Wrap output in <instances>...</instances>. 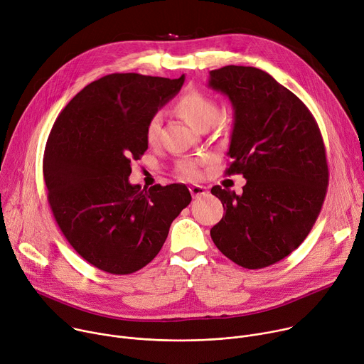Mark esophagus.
Returning <instances> with one entry per match:
<instances>
[{
	"instance_id": "esophagus-1",
	"label": "esophagus",
	"mask_w": 364,
	"mask_h": 364,
	"mask_svg": "<svg viewBox=\"0 0 364 364\" xmlns=\"http://www.w3.org/2000/svg\"><path fill=\"white\" fill-rule=\"evenodd\" d=\"M190 193L193 197H201V196L207 194V188L204 186L193 184V186H190Z\"/></svg>"
}]
</instances>
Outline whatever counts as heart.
Segmentation results:
<instances>
[{"label": "heart", "instance_id": "b5f03b06", "mask_svg": "<svg viewBox=\"0 0 364 364\" xmlns=\"http://www.w3.org/2000/svg\"><path fill=\"white\" fill-rule=\"evenodd\" d=\"M176 111L196 129H207L209 128L218 114L219 108L216 100L204 92L190 90L184 93L176 103ZM161 131V115L154 114L145 127V141L149 145H155L160 139ZM205 159L198 160H183L177 166V171L187 178H198L201 176V166Z\"/></svg>", "mask_w": 364, "mask_h": 364}]
</instances>
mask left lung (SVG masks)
Here are the masks:
<instances>
[{"label":"left lung","mask_w":364,"mask_h":364,"mask_svg":"<svg viewBox=\"0 0 364 364\" xmlns=\"http://www.w3.org/2000/svg\"><path fill=\"white\" fill-rule=\"evenodd\" d=\"M209 86L235 111L226 174L246 178L239 196L212 188L226 213L210 236L235 264L267 268L304 242L321 212L328 186L323 136L302 100L261 69L225 66L210 72Z\"/></svg>","instance_id":"8db88e82"}]
</instances>
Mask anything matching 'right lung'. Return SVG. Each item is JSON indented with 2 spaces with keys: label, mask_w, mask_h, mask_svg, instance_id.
I'll return each instance as SVG.
<instances>
[{
  "label": "right lung",
  "mask_w": 364,
  "mask_h": 364,
  "mask_svg": "<svg viewBox=\"0 0 364 364\" xmlns=\"http://www.w3.org/2000/svg\"><path fill=\"white\" fill-rule=\"evenodd\" d=\"M178 79L112 73L85 86L50 131L43 174L53 216L72 247L100 271L128 275L161 250L191 201L184 184L141 190L131 163L148 148V119L174 97Z\"/></svg>",
  "instance_id": "obj_1"
}]
</instances>
